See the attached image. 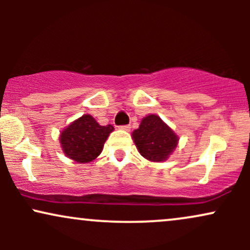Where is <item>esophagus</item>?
I'll use <instances>...</instances> for the list:
<instances>
[{
	"label": "esophagus",
	"instance_id": "esophagus-1",
	"mask_svg": "<svg viewBox=\"0 0 250 250\" xmlns=\"http://www.w3.org/2000/svg\"><path fill=\"white\" fill-rule=\"evenodd\" d=\"M121 130H125V131H130V125H120L119 127Z\"/></svg>",
	"mask_w": 250,
	"mask_h": 250
}]
</instances>
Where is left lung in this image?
<instances>
[{
	"instance_id": "1",
	"label": "left lung",
	"mask_w": 250,
	"mask_h": 250,
	"mask_svg": "<svg viewBox=\"0 0 250 250\" xmlns=\"http://www.w3.org/2000/svg\"><path fill=\"white\" fill-rule=\"evenodd\" d=\"M131 137L139 153L151 162L166 161L179 145L176 133L155 114L143 117Z\"/></svg>"
}]
</instances>
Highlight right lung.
<instances>
[{
  "label": "right lung",
  "mask_w": 250,
  "mask_h": 250,
  "mask_svg": "<svg viewBox=\"0 0 250 250\" xmlns=\"http://www.w3.org/2000/svg\"><path fill=\"white\" fill-rule=\"evenodd\" d=\"M111 125H100L89 114H84L67 125L60 134V145L67 157L77 163H89L101 154Z\"/></svg>",
  "instance_id": "add662e5"
}]
</instances>
